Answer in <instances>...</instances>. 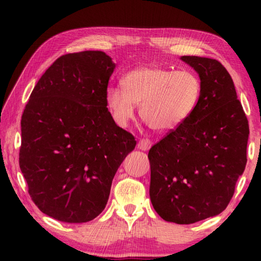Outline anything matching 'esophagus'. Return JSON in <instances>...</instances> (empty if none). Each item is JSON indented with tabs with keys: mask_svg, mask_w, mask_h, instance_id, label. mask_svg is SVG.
<instances>
[{
	"mask_svg": "<svg viewBox=\"0 0 261 261\" xmlns=\"http://www.w3.org/2000/svg\"><path fill=\"white\" fill-rule=\"evenodd\" d=\"M137 146H138V148L141 149V151H148L152 146V141L148 138H141L138 141V145H137Z\"/></svg>",
	"mask_w": 261,
	"mask_h": 261,
	"instance_id": "obj_1",
	"label": "esophagus"
}]
</instances>
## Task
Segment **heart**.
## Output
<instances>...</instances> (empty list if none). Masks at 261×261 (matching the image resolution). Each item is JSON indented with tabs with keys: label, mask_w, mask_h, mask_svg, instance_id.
<instances>
[{
	"label": "heart",
	"mask_w": 261,
	"mask_h": 261,
	"mask_svg": "<svg viewBox=\"0 0 261 261\" xmlns=\"http://www.w3.org/2000/svg\"><path fill=\"white\" fill-rule=\"evenodd\" d=\"M123 86L108 88L107 105L118 125L125 126L140 106L143 121L156 131H173L191 116L199 102L201 82L190 70L143 67L132 70Z\"/></svg>",
	"instance_id": "heart-1"
}]
</instances>
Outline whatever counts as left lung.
<instances>
[{"label":"left lung","instance_id":"obj_1","mask_svg":"<svg viewBox=\"0 0 261 261\" xmlns=\"http://www.w3.org/2000/svg\"><path fill=\"white\" fill-rule=\"evenodd\" d=\"M199 73L196 109L148 152L149 197L163 220L190 224L226 210L246 166L249 122L218 60L182 56Z\"/></svg>","mask_w":261,"mask_h":261}]
</instances>
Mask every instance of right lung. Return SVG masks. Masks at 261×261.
I'll use <instances>...</instances> for the list:
<instances>
[{
	"mask_svg": "<svg viewBox=\"0 0 261 261\" xmlns=\"http://www.w3.org/2000/svg\"><path fill=\"white\" fill-rule=\"evenodd\" d=\"M114 69L100 50L62 55L25 106L20 170L38 208L62 222H87L105 210L114 176L137 144L107 108Z\"/></svg>",
	"mask_w": 261,
	"mask_h": 261,
	"instance_id": "1",
	"label": "right lung"
}]
</instances>
